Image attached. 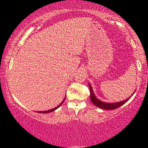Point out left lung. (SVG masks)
Listing matches in <instances>:
<instances>
[{"instance_id": "obj_1", "label": "left lung", "mask_w": 148, "mask_h": 148, "mask_svg": "<svg viewBox=\"0 0 148 148\" xmlns=\"http://www.w3.org/2000/svg\"><path fill=\"white\" fill-rule=\"evenodd\" d=\"M90 88V99L92 101V103H94L96 106L99 107L100 108H102V109H105V110H113L115 109V108H118V107H120L122 105H123L124 103H126L127 101H128L129 99H127L125 101H120V102H117V103H106L103 102V101H100L95 96L94 92H93L92 88L90 84H88ZM134 94V93H133Z\"/></svg>"}]
</instances>
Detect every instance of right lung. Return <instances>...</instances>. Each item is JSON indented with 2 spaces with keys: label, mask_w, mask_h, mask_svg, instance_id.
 I'll return each mask as SVG.
<instances>
[{
  "label": "right lung",
  "mask_w": 148,
  "mask_h": 148,
  "mask_svg": "<svg viewBox=\"0 0 148 148\" xmlns=\"http://www.w3.org/2000/svg\"><path fill=\"white\" fill-rule=\"evenodd\" d=\"M64 99H65V98H64ZM64 100H63V101H62V102H61V103H60V104L58 105V106L57 107H56V108H52V109H51V110H49V111H40V112H38V113H50V112H52V111H55V110H56V109H57V108H58L59 106H60V105L62 104V103H63Z\"/></svg>",
  "instance_id": "right-lung-1"
}]
</instances>
